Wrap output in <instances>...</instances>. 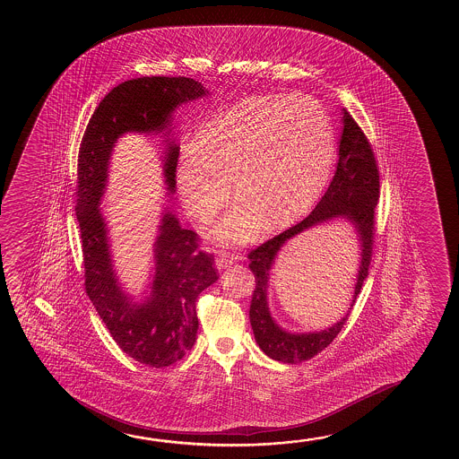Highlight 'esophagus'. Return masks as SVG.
<instances>
[{"mask_svg": "<svg viewBox=\"0 0 459 459\" xmlns=\"http://www.w3.org/2000/svg\"><path fill=\"white\" fill-rule=\"evenodd\" d=\"M237 260H243V255L241 254H221L220 257L216 258V266L220 270H226Z\"/></svg>", "mask_w": 459, "mask_h": 459, "instance_id": "1", "label": "esophagus"}]
</instances>
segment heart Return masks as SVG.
I'll list each match as a JSON object with an SVG mask.
<instances>
[{"label":"heart","instance_id":"obj_1","mask_svg":"<svg viewBox=\"0 0 459 459\" xmlns=\"http://www.w3.org/2000/svg\"><path fill=\"white\" fill-rule=\"evenodd\" d=\"M335 158L326 109L306 95H254L213 116L197 145L183 147L177 188L186 213L213 220L229 197L237 207L214 227L221 245L245 243L264 222L273 230L306 213Z\"/></svg>","mask_w":459,"mask_h":459}]
</instances>
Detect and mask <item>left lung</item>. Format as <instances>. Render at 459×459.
Listing matches in <instances>:
<instances>
[{
  "label": "left lung",
  "mask_w": 459,
  "mask_h": 459,
  "mask_svg": "<svg viewBox=\"0 0 459 459\" xmlns=\"http://www.w3.org/2000/svg\"><path fill=\"white\" fill-rule=\"evenodd\" d=\"M379 199V169L375 152L364 130L352 119L351 114L343 109V133L340 139L339 163L321 201L308 216L290 227L276 237L264 241L247 254L251 260L249 268L255 277V289L252 293L249 318L258 346L266 356L285 364H298L314 358L333 343L345 325L354 302L358 299L364 281L368 276L373 245H375V208ZM346 217L359 229L363 246V258L359 265V282L352 306L346 316L337 325L323 333L295 336L282 332L270 318L265 302V289L270 266L282 243L306 228L333 217Z\"/></svg>",
  "instance_id": "obj_1"
}]
</instances>
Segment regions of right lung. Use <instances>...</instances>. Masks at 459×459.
<instances>
[{
  "label": "right lung",
  "mask_w": 459,
  "mask_h": 459,
  "mask_svg": "<svg viewBox=\"0 0 459 459\" xmlns=\"http://www.w3.org/2000/svg\"><path fill=\"white\" fill-rule=\"evenodd\" d=\"M207 91L186 76H143L120 82L89 119L78 152L76 220L82 235L84 290L122 351L141 364L163 368L189 351L199 327L195 301L218 281L213 254L199 249L201 237L164 213L155 243L157 273L144 304H133L116 282L100 197L108 160L116 139L126 132L163 130L170 111ZM178 151L169 147L164 164L170 191L176 185Z\"/></svg>",
  "instance_id": "1"
}]
</instances>
